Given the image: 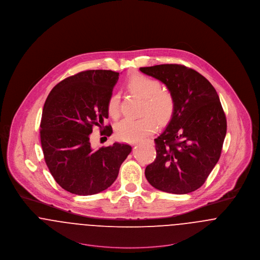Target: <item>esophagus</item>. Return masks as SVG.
Instances as JSON below:
<instances>
[{"label": "esophagus", "mask_w": 260, "mask_h": 260, "mask_svg": "<svg viewBox=\"0 0 260 260\" xmlns=\"http://www.w3.org/2000/svg\"><path fill=\"white\" fill-rule=\"evenodd\" d=\"M137 144H138V143H134V145H137Z\"/></svg>", "instance_id": "obj_1"}]
</instances>
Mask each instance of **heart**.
Listing matches in <instances>:
<instances>
[{"instance_id":"b5f03b06","label":"heart","mask_w":260,"mask_h":260,"mask_svg":"<svg viewBox=\"0 0 260 260\" xmlns=\"http://www.w3.org/2000/svg\"><path fill=\"white\" fill-rule=\"evenodd\" d=\"M129 91L144 99L142 113L139 119H124L116 125L117 138L127 142H136L150 135L156 127L155 118L159 124H166L172 119L176 101L173 94L161 89L158 80L143 75H135L126 83ZM108 113L117 119L120 116V101L117 94H112L108 100ZM154 118L153 119L150 115Z\"/></svg>"}]
</instances>
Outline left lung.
Returning <instances> with one entry per match:
<instances>
[{"label":"left lung","instance_id":"8db88e82","mask_svg":"<svg viewBox=\"0 0 260 260\" xmlns=\"http://www.w3.org/2000/svg\"><path fill=\"white\" fill-rule=\"evenodd\" d=\"M163 82L176 101L166 129L154 139L156 158L145 169L155 188L175 194L197 190L217 164L227 133L213 85L197 71L166 63L139 69Z\"/></svg>","mask_w":260,"mask_h":260}]
</instances>
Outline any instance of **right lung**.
<instances>
[{
    "mask_svg": "<svg viewBox=\"0 0 260 260\" xmlns=\"http://www.w3.org/2000/svg\"><path fill=\"white\" fill-rule=\"evenodd\" d=\"M119 73L105 70L80 72L59 82L47 97L40 123V139L47 167L59 185L77 196L107 189L118 177L132 146L115 142L94 149L93 126L110 137L107 104Z\"/></svg>",
    "mask_w": 260,
    "mask_h": 260,
    "instance_id": "obj_1",
    "label": "right lung"
}]
</instances>
